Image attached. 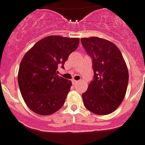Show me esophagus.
Instances as JSON below:
<instances>
[{
	"label": "esophagus",
	"mask_w": 145,
	"mask_h": 145,
	"mask_svg": "<svg viewBox=\"0 0 145 145\" xmlns=\"http://www.w3.org/2000/svg\"><path fill=\"white\" fill-rule=\"evenodd\" d=\"M72 82H73V84H74V85H76V84H78L79 82H80V81H76V80H73Z\"/></svg>",
	"instance_id": "obj_1"
}]
</instances>
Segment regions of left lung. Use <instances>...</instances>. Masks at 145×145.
Masks as SVG:
<instances>
[{"label":"left lung","mask_w":145,"mask_h":145,"mask_svg":"<svg viewBox=\"0 0 145 145\" xmlns=\"http://www.w3.org/2000/svg\"><path fill=\"white\" fill-rule=\"evenodd\" d=\"M81 42L92 58L94 75L82 94L84 105L98 115L110 114L122 103L128 84V71L116 45L103 38H82Z\"/></svg>","instance_id":"obj_1"}]
</instances>
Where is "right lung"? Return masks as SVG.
Here are the masks:
<instances>
[{
	"label": "right lung",
	"instance_id": "right-lung-1",
	"mask_svg": "<svg viewBox=\"0 0 145 145\" xmlns=\"http://www.w3.org/2000/svg\"><path fill=\"white\" fill-rule=\"evenodd\" d=\"M79 38L48 36L29 49L20 62L18 81L24 102L35 114L51 115L62 108L72 83L57 75Z\"/></svg>",
	"mask_w": 145,
	"mask_h": 145
}]
</instances>
